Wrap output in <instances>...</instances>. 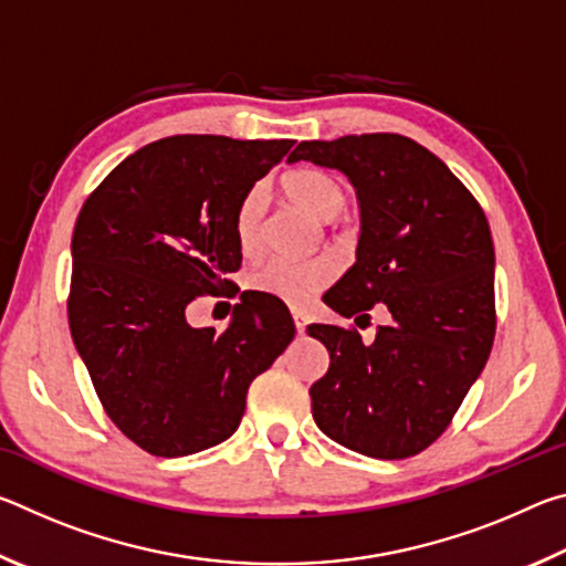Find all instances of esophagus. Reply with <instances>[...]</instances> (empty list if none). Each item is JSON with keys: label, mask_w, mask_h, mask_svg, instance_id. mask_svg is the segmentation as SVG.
<instances>
[{"label": "esophagus", "mask_w": 566, "mask_h": 566, "mask_svg": "<svg viewBox=\"0 0 566 566\" xmlns=\"http://www.w3.org/2000/svg\"><path fill=\"white\" fill-rule=\"evenodd\" d=\"M292 319H294L296 332L304 334V329H306V314L302 310H292Z\"/></svg>", "instance_id": "obj_1"}]
</instances>
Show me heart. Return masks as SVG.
Segmentation results:
<instances>
[{
  "instance_id": "1",
  "label": "heart",
  "mask_w": 566,
  "mask_h": 566,
  "mask_svg": "<svg viewBox=\"0 0 566 566\" xmlns=\"http://www.w3.org/2000/svg\"><path fill=\"white\" fill-rule=\"evenodd\" d=\"M282 189L290 202L304 209L314 219H319V222H332V219L342 217L349 205L347 189L342 187V181L324 169H294L282 179ZM262 224L264 189L252 187L239 199L232 219L239 252H256L262 239ZM334 274H337V264L329 256H314V260H266L249 274L247 282L249 290L276 296V300L290 304H302L314 292L324 290L334 280Z\"/></svg>"
}]
</instances>
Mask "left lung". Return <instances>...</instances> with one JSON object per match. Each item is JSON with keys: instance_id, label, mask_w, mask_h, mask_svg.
I'll return each mask as SVG.
<instances>
[{"instance_id": "1", "label": "left lung", "mask_w": 566, "mask_h": 566, "mask_svg": "<svg viewBox=\"0 0 566 566\" xmlns=\"http://www.w3.org/2000/svg\"><path fill=\"white\" fill-rule=\"evenodd\" d=\"M339 169L357 189V262L324 304L359 324L385 304L389 324L361 342L354 327L310 324L329 369L310 389L312 417L334 442L375 459H407L444 432L490 359L494 244L462 181L401 134L302 142L286 161Z\"/></svg>"}]
</instances>
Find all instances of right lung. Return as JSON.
Wrapping results in <instances>:
<instances>
[{
  "label": "right lung",
  "instance_id": "obj_1",
  "mask_svg": "<svg viewBox=\"0 0 566 566\" xmlns=\"http://www.w3.org/2000/svg\"><path fill=\"white\" fill-rule=\"evenodd\" d=\"M177 134L129 155L92 191L72 234L66 314L107 417L155 457H187L237 432L247 389L294 339L286 304L242 294L224 332L187 306L242 266L234 209L292 149Z\"/></svg>",
  "mask_w": 566,
  "mask_h": 566
}]
</instances>
